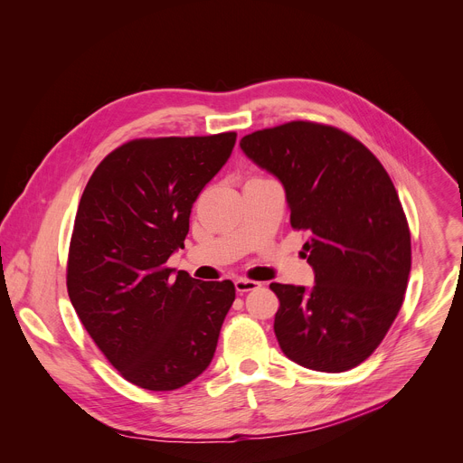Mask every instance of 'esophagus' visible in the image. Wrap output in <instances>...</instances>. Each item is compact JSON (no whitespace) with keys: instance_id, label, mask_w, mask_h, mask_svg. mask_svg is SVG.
Listing matches in <instances>:
<instances>
[{"instance_id":"34e87169","label":"esophagus","mask_w":463,"mask_h":463,"mask_svg":"<svg viewBox=\"0 0 463 463\" xmlns=\"http://www.w3.org/2000/svg\"><path fill=\"white\" fill-rule=\"evenodd\" d=\"M261 284L260 282H254V280H247V279H238L236 282H234V288H236V291L240 293V295H243V293H249V291H254V289H258Z\"/></svg>"}]
</instances>
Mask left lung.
Returning a JSON list of instances; mask_svg holds the SVG:
<instances>
[{"label":"left lung","mask_w":463,"mask_h":463,"mask_svg":"<svg viewBox=\"0 0 463 463\" xmlns=\"http://www.w3.org/2000/svg\"><path fill=\"white\" fill-rule=\"evenodd\" d=\"M240 146L284 184L291 227L309 234L313 288L269 286L282 352L327 373L361 364L398 317L411 273V231L390 175L346 131L309 120L258 129Z\"/></svg>","instance_id":"1"}]
</instances>
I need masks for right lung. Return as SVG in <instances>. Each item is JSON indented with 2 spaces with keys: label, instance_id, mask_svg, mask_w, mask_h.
I'll use <instances>...</instances> for the list:
<instances>
[{
  "label": "right lung",
  "instance_id": "right-lung-1",
  "mask_svg": "<svg viewBox=\"0 0 463 463\" xmlns=\"http://www.w3.org/2000/svg\"><path fill=\"white\" fill-rule=\"evenodd\" d=\"M234 131L129 141L95 168L75 218L68 293L88 334L141 388L175 390L211 364L236 289L166 268Z\"/></svg>",
  "mask_w": 463,
  "mask_h": 463
}]
</instances>
